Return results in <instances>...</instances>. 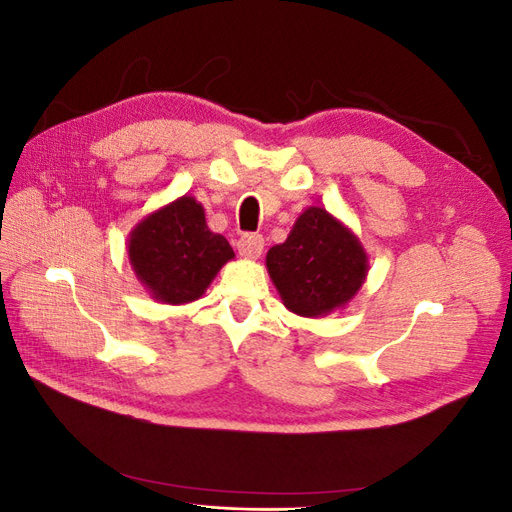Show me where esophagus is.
<instances>
[{
	"label": "esophagus",
	"instance_id": "34e87169",
	"mask_svg": "<svg viewBox=\"0 0 512 512\" xmlns=\"http://www.w3.org/2000/svg\"><path fill=\"white\" fill-rule=\"evenodd\" d=\"M237 250L245 258H258L262 250H265V239L258 232H245L237 241Z\"/></svg>",
	"mask_w": 512,
	"mask_h": 512
}]
</instances>
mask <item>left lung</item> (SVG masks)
Here are the masks:
<instances>
[{"mask_svg":"<svg viewBox=\"0 0 512 512\" xmlns=\"http://www.w3.org/2000/svg\"><path fill=\"white\" fill-rule=\"evenodd\" d=\"M267 269L290 312L320 316L354 297L365 280L367 256L331 213L309 207L288 239L271 247Z\"/></svg>","mask_w":512,"mask_h":512,"instance_id":"1","label":"left lung"}]
</instances>
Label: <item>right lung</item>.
<instances>
[{
  "label": "right lung",
  "mask_w": 512,
  "mask_h": 512,
  "mask_svg": "<svg viewBox=\"0 0 512 512\" xmlns=\"http://www.w3.org/2000/svg\"><path fill=\"white\" fill-rule=\"evenodd\" d=\"M128 256L138 280L158 301L188 303L205 292L235 252L207 228L203 207L183 196L134 228Z\"/></svg>",
  "instance_id": "right-lung-1"
}]
</instances>
